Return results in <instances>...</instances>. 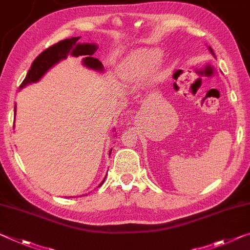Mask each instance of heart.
<instances>
[{
    "instance_id": "1",
    "label": "heart",
    "mask_w": 250,
    "mask_h": 250,
    "mask_svg": "<svg viewBox=\"0 0 250 250\" xmlns=\"http://www.w3.org/2000/svg\"><path fill=\"white\" fill-rule=\"evenodd\" d=\"M162 52L154 47H140L132 51L121 65V74L126 79H140L149 74L151 80H158L161 75L159 62Z\"/></svg>"
}]
</instances>
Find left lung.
Returning <instances> with one entry per match:
<instances>
[{
	"instance_id": "1",
	"label": "left lung",
	"mask_w": 250,
	"mask_h": 250,
	"mask_svg": "<svg viewBox=\"0 0 250 250\" xmlns=\"http://www.w3.org/2000/svg\"><path fill=\"white\" fill-rule=\"evenodd\" d=\"M209 50H210V52L213 54V51H212V49H211V47H209Z\"/></svg>"
}]
</instances>
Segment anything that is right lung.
I'll return each instance as SVG.
<instances>
[{"mask_svg": "<svg viewBox=\"0 0 250 250\" xmlns=\"http://www.w3.org/2000/svg\"><path fill=\"white\" fill-rule=\"evenodd\" d=\"M79 40H80V37L62 40V41L55 43L52 46L47 47L41 54L38 55L37 59L33 61L32 65H31V69L27 72L25 79L20 85V89L24 88L29 83L38 82L45 74L47 70L52 68L55 63L68 58V55H72L75 58L82 57V63L86 68L96 71H104L102 63L98 59L92 57L97 51L98 46L96 44H91V43H80ZM14 112H17V104H15ZM111 151L112 150H110V153ZM104 179L100 186L104 184Z\"/></svg>", "mask_w": 250, "mask_h": 250, "instance_id": "obj_1", "label": "right lung"}]
</instances>
